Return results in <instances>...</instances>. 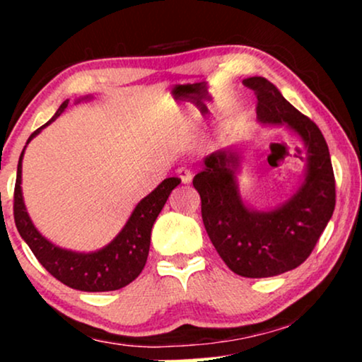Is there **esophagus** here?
Returning <instances> with one entry per match:
<instances>
[{"label":"esophagus","instance_id":"1","mask_svg":"<svg viewBox=\"0 0 362 362\" xmlns=\"http://www.w3.org/2000/svg\"><path fill=\"white\" fill-rule=\"evenodd\" d=\"M176 175H177V177H180V180H181L182 185H187V182H189L191 177H192L191 171L186 170V168H180V170L176 171Z\"/></svg>","mask_w":362,"mask_h":362}]
</instances>
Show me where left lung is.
Wrapping results in <instances>:
<instances>
[{"label": "left lung", "instance_id": "1", "mask_svg": "<svg viewBox=\"0 0 362 362\" xmlns=\"http://www.w3.org/2000/svg\"><path fill=\"white\" fill-rule=\"evenodd\" d=\"M257 93V120L285 127L305 148V173L293 194L274 207L247 204L239 189L242 148L204 158L192 180L201 196L207 235L226 265L240 276L265 279L293 270L308 259L333 216L336 192L329 150L316 123L300 113L265 77L244 78Z\"/></svg>", "mask_w": 362, "mask_h": 362}]
</instances>
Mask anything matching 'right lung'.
<instances>
[{
	"instance_id": "add662e5",
	"label": "right lung",
	"mask_w": 362,
	"mask_h": 362,
	"mask_svg": "<svg viewBox=\"0 0 362 362\" xmlns=\"http://www.w3.org/2000/svg\"><path fill=\"white\" fill-rule=\"evenodd\" d=\"M92 98L93 95H86L77 98L76 103L92 100ZM67 105L69 100H64L51 120L46 125L37 128L28 138V143L34 136H37L42 132V128L51 125L57 117H61V113L66 110ZM26 146H24V150H26ZM24 150L18 161L16 186H14V222H16L19 235L23 237V240L36 255L39 264L52 276H56L59 281H62L64 285L71 286L74 290L112 291L132 284L141 274L143 267L146 264L153 224H155L158 214L165 207L171 191L180 185L181 180L166 177L150 194L143 197L135 206V209L128 217L125 226L122 227V230L105 247L93 252H76L52 244L33 224L31 217L28 214L26 204H24L21 187Z\"/></svg>"
}]
</instances>
